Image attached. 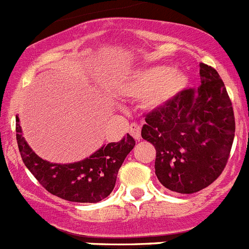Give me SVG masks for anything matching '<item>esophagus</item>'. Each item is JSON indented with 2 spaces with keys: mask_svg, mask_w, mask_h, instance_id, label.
<instances>
[{
  "mask_svg": "<svg viewBox=\"0 0 249 249\" xmlns=\"http://www.w3.org/2000/svg\"><path fill=\"white\" fill-rule=\"evenodd\" d=\"M128 129H129V133H131L132 137L135 138V140H140V137H141V126L138 124V123L133 122L131 126L128 127Z\"/></svg>",
  "mask_w": 249,
  "mask_h": 249,
  "instance_id": "1",
  "label": "esophagus"
}]
</instances>
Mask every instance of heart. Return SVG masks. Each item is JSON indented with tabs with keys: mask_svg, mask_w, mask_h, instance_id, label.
Returning <instances> with one entry per match:
<instances>
[{
	"mask_svg": "<svg viewBox=\"0 0 249 249\" xmlns=\"http://www.w3.org/2000/svg\"><path fill=\"white\" fill-rule=\"evenodd\" d=\"M187 85V76L164 66L147 68L138 72L129 85L133 96H146L149 107H158L175 98Z\"/></svg>",
	"mask_w": 249,
	"mask_h": 249,
	"instance_id": "b5f03b06",
	"label": "heart"
}]
</instances>
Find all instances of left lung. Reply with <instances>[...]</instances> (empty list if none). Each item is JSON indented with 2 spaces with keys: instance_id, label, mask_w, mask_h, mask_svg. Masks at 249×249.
Returning <instances> with one entry per match:
<instances>
[{
  "instance_id": "left-lung-1",
  "label": "left lung",
  "mask_w": 249,
  "mask_h": 249,
  "mask_svg": "<svg viewBox=\"0 0 249 249\" xmlns=\"http://www.w3.org/2000/svg\"><path fill=\"white\" fill-rule=\"evenodd\" d=\"M201 85L144 114L141 136L156 148L158 181L169 191L196 193L217 179L230 158L236 122L226 86L199 63Z\"/></svg>"
}]
</instances>
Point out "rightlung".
<instances>
[{
	"mask_svg": "<svg viewBox=\"0 0 249 249\" xmlns=\"http://www.w3.org/2000/svg\"><path fill=\"white\" fill-rule=\"evenodd\" d=\"M16 138L22 160L38 183L51 195L70 202L96 203L113 191L118 169L132 148L135 138L123 137L94 152L91 157L70 164L50 163L35 153L22 137L19 120L16 117Z\"/></svg>",
	"mask_w": 249,
	"mask_h": 249,
	"instance_id": "obj_1",
	"label": "right lung"
}]
</instances>
